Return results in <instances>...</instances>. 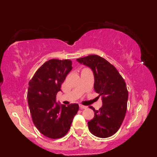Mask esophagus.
Returning <instances> with one entry per match:
<instances>
[{
  "label": "esophagus",
  "mask_w": 157,
  "mask_h": 157,
  "mask_svg": "<svg viewBox=\"0 0 157 157\" xmlns=\"http://www.w3.org/2000/svg\"><path fill=\"white\" fill-rule=\"evenodd\" d=\"M80 109H87V106H85V105H80Z\"/></svg>",
  "instance_id": "34e87169"
}]
</instances>
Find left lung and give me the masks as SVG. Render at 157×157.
<instances>
[{"label": "left lung", "instance_id": "8db88e82", "mask_svg": "<svg viewBox=\"0 0 157 157\" xmlns=\"http://www.w3.org/2000/svg\"><path fill=\"white\" fill-rule=\"evenodd\" d=\"M77 61L92 70L94 88L102 97L99 111L90 106L94 117L88 122L89 131L98 137H109L119 130L127 111L128 92L125 80L113 65L100 56L89 55Z\"/></svg>", "mask_w": 157, "mask_h": 157}]
</instances>
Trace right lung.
<instances>
[{
	"mask_svg": "<svg viewBox=\"0 0 157 157\" xmlns=\"http://www.w3.org/2000/svg\"><path fill=\"white\" fill-rule=\"evenodd\" d=\"M70 60L52 59L36 71L29 82L27 99L32 121L38 131L51 139L65 136L79 110L77 103L60 105L56 95L72 69Z\"/></svg>",
	"mask_w": 157,
	"mask_h": 157,
	"instance_id": "1",
	"label": "right lung"
}]
</instances>
